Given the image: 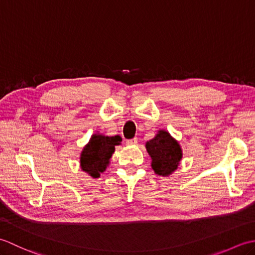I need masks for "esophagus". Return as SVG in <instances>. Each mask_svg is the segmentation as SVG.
<instances>
[{
  "label": "esophagus",
  "instance_id": "esophagus-1",
  "mask_svg": "<svg viewBox=\"0 0 255 255\" xmlns=\"http://www.w3.org/2000/svg\"><path fill=\"white\" fill-rule=\"evenodd\" d=\"M137 142H138L137 138H133V139H130V140H127V141H126V143H127L128 145H136V144H137Z\"/></svg>",
  "mask_w": 255,
  "mask_h": 255
}]
</instances>
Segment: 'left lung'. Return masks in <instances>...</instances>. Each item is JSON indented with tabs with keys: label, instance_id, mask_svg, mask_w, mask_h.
I'll list each match as a JSON object with an SVG mask.
<instances>
[{
	"label": "left lung",
	"instance_id": "8db88e82",
	"mask_svg": "<svg viewBox=\"0 0 255 255\" xmlns=\"http://www.w3.org/2000/svg\"><path fill=\"white\" fill-rule=\"evenodd\" d=\"M145 149L151 158V167L161 176L173 174L183 158L180 142L165 129H159L155 136L145 142Z\"/></svg>",
	"mask_w": 255,
	"mask_h": 255
}]
</instances>
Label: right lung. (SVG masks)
<instances>
[{
  "instance_id": "obj_1",
  "label": "right lung",
  "mask_w": 255,
  "mask_h": 255,
  "mask_svg": "<svg viewBox=\"0 0 255 255\" xmlns=\"http://www.w3.org/2000/svg\"><path fill=\"white\" fill-rule=\"evenodd\" d=\"M122 143L121 136H105L99 131L92 134L80 154L81 170L97 178L105 172L111 163V158L115 152V147Z\"/></svg>"
}]
</instances>
